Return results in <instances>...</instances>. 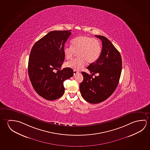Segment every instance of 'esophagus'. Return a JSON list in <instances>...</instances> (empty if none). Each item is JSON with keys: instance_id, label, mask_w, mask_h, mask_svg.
I'll use <instances>...</instances> for the list:
<instances>
[{"instance_id": "1", "label": "esophagus", "mask_w": 150, "mask_h": 150, "mask_svg": "<svg viewBox=\"0 0 150 150\" xmlns=\"http://www.w3.org/2000/svg\"><path fill=\"white\" fill-rule=\"evenodd\" d=\"M73 73H74V75H76V74H77V73H79V71H75V70H74V71H73Z\"/></svg>"}]
</instances>
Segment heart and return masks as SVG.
Wrapping results in <instances>:
<instances>
[{"label": "heart", "mask_w": 150, "mask_h": 150, "mask_svg": "<svg viewBox=\"0 0 150 150\" xmlns=\"http://www.w3.org/2000/svg\"><path fill=\"white\" fill-rule=\"evenodd\" d=\"M71 47L65 46L63 48L64 57L71 59L75 53L78 58L68 62L66 66L75 71L81 70L86 65L93 63L98 59L101 52V45L98 40L88 36H79L71 41Z\"/></svg>", "instance_id": "obj_1"}]
</instances>
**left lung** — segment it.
<instances>
[{"label": "left lung", "instance_id": "1", "mask_svg": "<svg viewBox=\"0 0 150 150\" xmlns=\"http://www.w3.org/2000/svg\"><path fill=\"white\" fill-rule=\"evenodd\" d=\"M102 41L100 56L87 69L95 78L84 71L83 79L79 85L83 98L91 103H98L105 100L112 94L118 86L122 71V59L119 52L112 43L101 35H95Z\"/></svg>", "mask_w": 150, "mask_h": 150}]
</instances>
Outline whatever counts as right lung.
Returning a JSON list of instances; mask_svg holds the SVG:
<instances>
[{
	"mask_svg": "<svg viewBox=\"0 0 150 150\" xmlns=\"http://www.w3.org/2000/svg\"><path fill=\"white\" fill-rule=\"evenodd\" d=\"M71 30L53 31L35 42L30 52L28 74L37 93L48 100L63 96V82L73 75L69 67L60 70L65 59L63 48ZM60 69L59 70V69ZM54 70H57L55 73Z\"/></svg>",
	"mask_w": 150,
	"mask_h": 150,
	"instance_id": "add662e5",
	"label": "right lung"
}]
</instances>
